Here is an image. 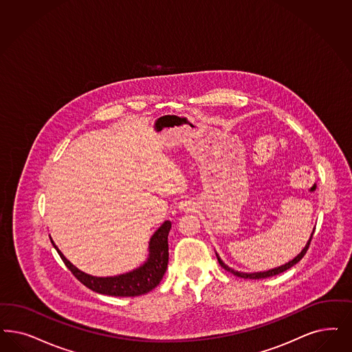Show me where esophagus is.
<instances>
[{
	"label": "esophagus",
	"instance_id": "34e87169",
	"mask_svg": "<svg viewBox=\"0 0 352 352\" xmlns=\"http://www.w3.org/2000/svg\"><path fill=\"white\" fill-rule=\"evenodd\" d=\"M195 203L191 200H183L179 203V209L184 212V213H190V212H194L195 210Z\"/></svg>",
	"mask_w": 352,
	"mask_h": 352
}]
</instances>
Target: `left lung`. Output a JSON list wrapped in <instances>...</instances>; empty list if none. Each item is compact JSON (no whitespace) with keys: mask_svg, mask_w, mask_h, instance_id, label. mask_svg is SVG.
Masks as SVG:
<instances>
[{"mask_svg":"<svg viewBox=\"0 0 352 352\" xmlns=\"http://www.w3.org/2000/svg\"><path fill=\"white\" fill-rule=\"evenodd\" d=\"M314 232H315V229L312 231V234H311V238H309V241L308 243L305 244V247L303 248V251L299 254V255L296 256L294 260H291L289 261L287 264H285V265H280L278 267H274V269H272V270H267V272H260V273H241V272H236V270H234V269H231V267H228L221 258H219V256L217 255V260H219V265L223 267L225 270H228V272H230L231 274H234V276H236V277H241V278H250V279H260V278H267V277H273V276H277L279 273H283V272H286L287 269H290L291 267H294L295 264H298L302 258H303V256L307 254V251H308V248H309V244H311V241H312V236H314Z\"/></svg>","mask_w":352,"mask_h":352,"instance_id":"obj_1","label":"left lung"}]
</instances>
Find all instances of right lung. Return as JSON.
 I'll list each match as a JSON object with an SVG mask.
<instances>
[{
	"instance_id": "obj_1",
	"label": "right lung",
	"mask_w": 352,
	"mask_h": 352,
	"mask_svg": "<svg viewBox=\"0 0 352 352\" xmlns=\"http://www.w3.org/2000/svg\"><path fill=\"white\" fill-rule=\"evenodd\" d=\"M171 229V222L165 221L156 232L152 235L149 242V257L146 263L130 273L116 277H94L80 272L78 267L62 255L61 251L50 239L62 261L69 270L80 280L85 287L98 294L110 296H139L153 290L164 277L168 261H169V243L168 235Z\"/></svg>"
}]
</instances>
